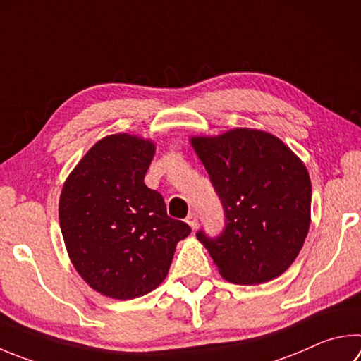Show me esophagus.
Returning a JSON list of instances; mask_svg holds the SVG:
<instances>
[{
    "mask_svg": "<svg viewBox=\"0 0 361 361\" xmlns=\"http://www.w3.org/2000/svg\"><path fill=\"white\" fill-rule=\"evenodd\" d=\"M186 222L189 226H191L192 228H195L197 227V224H199V216H197V213H189L188 214V218H186Z\"/></svg>",
    "mask_w": 361,
    "mask_h": 361,
    "instance_id": "obj_1",
    "label": "esophagus"
}]
</instances>
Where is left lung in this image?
<instances>
[{
  "instance_id": "8db88e82",
  "label": "left lung",
  "mask_w": 361,
  "mask_h": 361,
  "mask_svg": "<svg viewBox=\"0 0 361 361\" xmlns=\"http://www.w3.org/2000/svg\"><path fill=\"white\" fill-rule=\"evenodd\" d=\"M224 209L218 237L199 231L222 278L262 284L283 274L297 259L310 231V173L290 148L264 130L232 129L194 137Z\"/></svg>"
}]
</instances>
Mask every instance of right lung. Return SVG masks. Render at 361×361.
Here are the masks:
<instances>
[{"instance_id":"right-lung-1","label":"right lung","mask_w":361,"mask_h":361,"mask_svg":"<svg viewBox=\"0 0 361 361\" xmlns=\"http://www.w3.org/2000/svg\"><path fill=\"white\" fill-rule=\"evenodd\" d=\"M154 145L128 134L104 137L72 170L60 197V226L75 270L102 295L142 297L167 276L176 243L191 233L170 218L143 178Z\"/></svg>"}]
</instances>
